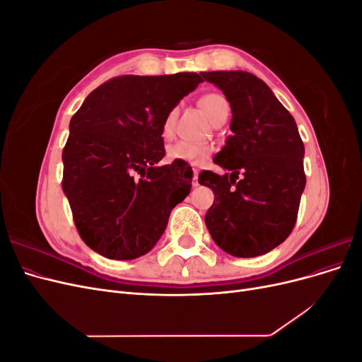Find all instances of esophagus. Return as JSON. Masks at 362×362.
I'll return each mask as SVG.
<instances>
[{
  "mask_svg": "<svg viewBox=\"0 0 362 362\" xmlns=\"http://www.w3.org/2000/svg\"><path fill=\"white\" fill-rule=\"evenodd\" d=\"M198 177H199V170L198 169H194V172H193V187H196V185H199L198 184Z\"/></svg>",
  "mask_w": 362,
  "mask_h": 362,
  "instance_id": "1",
  "label": "esophagus"
}]
</instances>
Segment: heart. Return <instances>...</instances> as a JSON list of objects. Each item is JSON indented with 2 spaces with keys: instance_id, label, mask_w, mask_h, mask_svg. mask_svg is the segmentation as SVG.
Returning a JSON list of instances; mask_svg holds the SVG:
<instances>
[{
  "instance_id": "heart-1",
  "label": "heart",
  "mask_w": 362,
  "mask_h": 362,
  "mask_svg": "<svg viewBox=\"0 0 362 362\" xmlns=\"http://www.w3.org/2000/svg\"><path fill=\"white\" fill-rule=\"evenodd\" d=\"M201 107L206 116L210 117L213 122L223 115L229 113V103L226 98L218 93H208L201 98ZM178 108H170L166 117H164L161 124V137L170 139L175 133V122H177ZM214 152V146L208 144H190V141H177L168 148V158L170 161H184L190 164H202L210 158Z\"/></svg>"
}]
</instances>
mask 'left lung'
Listing matches in <instances>:
<instances>
[{
  "label": "left lung",
  "instance_id": "left-lung-1",
  "mask_svg": "<svg viewBox=\"0 0 362 362\" xmlns=\"http://www.w3.org/2000/svg\"><path fill=\"white\" fill-rule=\"evenodd\" d=\"M202 76L225 93L233 112V136L214 157L218 166L233 170L231 177L211 170L199 173V184L214 193L205 225L229 255L267 254L291 234L306 184L298 125L254 74L218 71Z\"/></svg>",
  "mask_w": 362,
  "mask_h": 362
}]
</instances>
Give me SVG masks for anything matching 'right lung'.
Here are the masks:
<instances>
[{"mask_svg":"<svg viewBox=\"0 0 362 362\" xmlns=\"http://www.w3.org/2000/svg\"><path fill=\"white\" fill-rule=\"evenodd\" d=\"M201 75L115 76L72 116L62 187L76 231L100 255L134 259L148 254L172 208L190 193L187 163H157L166 154L163 120L204 81Z\"/></svg>","mask_w":362,"mask_h":362,"instance_id":"obj_1","label":"right lung"}]
</instances>
